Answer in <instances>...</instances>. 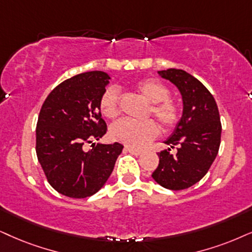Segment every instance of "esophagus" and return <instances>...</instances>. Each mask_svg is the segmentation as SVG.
I'll list each match as a JSON object with an SVG mask.
<instances>
[{
    "mask_svg": "<svg viewBox=\"0 0 252 252\" xmlns=\"http://www.w3.org/2000/svg\"><path fill=\"white\" fill-rule=\"evenodd\" d=\"M126 151L130 152V154L135 155V156H141L143 152L142 150H138V149H135V148H130V146H126Z\"/></svg>",
    "mask_w": 252,
    "mask_h": 252,
    "instance_id": "obj_1",
    "label": "esophagus"
}]
</instances>
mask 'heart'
Returning a JSON list of instances; mask_svg holds the SVG:
<instances>
[{
  "mask_svg": "<svg viewBox=\"0 0 252 252\" xmlns=\"http://www.w3.org/2000/svg\"><path fill=\"white\" fill-rule=\"evenodd\" d=\"M137 93L151 103L150 114H154L165 129L170 130L179 123L181 109L176 101L170 98V88L157 79L146 78L133 85ZM120 91L115 86H110L100 98V110L107 119H116L120 115ZM158 123L155 120L133 121L121 120L110 128L113 139L130 148H143L159 135Z\"/></svg>",
  "mask_w": 252,
  "mask_h": 252,
  "instance_id": "b5f03b06",
  "label": "heart"
}]
</instances>
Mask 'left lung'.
Masks as SVG:
<instances>
[{"label":"left lung","mask_w":252,"mask_h":252,"mask_svg":"<svg viewBox=\"0 0 252 252\" xmlns=\"http://www.w3.org/2000/svg\"><path fill=\"white\" fill-rule=\"evenodd\" d=\"M180 91L184 102L183 116L165 144L179 145L177 154L171 149L158 154L159 165L152 178L167 189H186L200 181L219 152L222 126L218 104L201 82L183 69L159 71Z\"/></svg>","instance_id":"left-lung-1"}]
</instances>
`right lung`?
Here are the masks:
<instances>
[{"instance_id": "right-lung-1", "label": "right lung", "mask_w": 252, "mask_h": 252, "mask_svg": "<svg viewBox=\"0 0 252 252\" xmlns=\"http://www.w3.org/2000/svg\"><path fill=\"white\" fill-rule=\"evenodd\" d=\"M102 71L63 81L44 101L36 128L38 161L51 186L63 195L84 199L101 189L115 166L123 145L84 144L107 132L100 98L109 82Z\"/></svg>"}]
</instances>
